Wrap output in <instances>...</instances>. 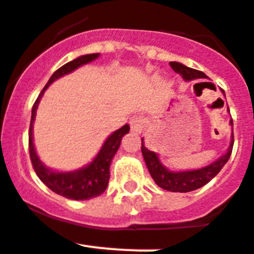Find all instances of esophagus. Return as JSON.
I'll use <instances>...</instances> for the list:
<instances>
[{"label": "esophagus", "mask_w": 254, "mask_h": 254, "mask_svg": "<svg viewBox=\"0 0 254 254\" xmlns=\"http://www.w3.org/2000/svg\"><path fill=\"white\" fill-rule=\"evenodd\" d=\"M130 127H131V131L135 134H140L143 131V127H144V119L140 118V116H135L130 120Z\"/></svg>", "instance_id": "1"}]
</instances>
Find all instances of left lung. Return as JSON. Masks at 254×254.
I'll list each match as a JSON object with an SVG mask.
<instances>
[{"label": "left lung", "instance_id": "left-lung-1", "mask_svg": "<svg viewBox=\"0 0 254 254\" xmlns=\"http://www.w3.org/2000/svg\"><path fill=\"white\" fill-rule=\"evenodd\" d=\"M170 66L173 67V70L178 74L183 76V79L187 81L194 80V79H206L207 75L204 72L199 71V70L191 69L188 66L183 65L180 63H170ZM230 124L233 125V120L230 121ZM234 145V135L231 134L230 145H229L228 152L221 156L217 161L212 162L211 165L206 167L198 170H189V171H170L169 169L161 164L158 154L154 152L149 151L144 147L142 138V154L144 157L145 165L148 167L149 174H151L152 179L154 183L161 187L162 189H166L169 191H180V193H187V191L195 190V189L202 188L203 185L215 178L217 174L221 171L225 164L228 162L230 158L231 151H233Z\"/></svg>", "mask_w": 254, "mask_h": 254}]
</instances>
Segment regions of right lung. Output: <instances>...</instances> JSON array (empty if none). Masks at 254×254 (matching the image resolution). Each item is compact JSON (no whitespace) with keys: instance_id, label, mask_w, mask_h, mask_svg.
I'll return each mask as SVG.
<instances>
[{"instance_id":"add662e5","label":"right lung","mask_w":254,"mask_h":254,"mask_svg":"<svg viewBox=\"0 0 254 254\" xmlns=\"http://www.w3.org/2000/svg\"><path fill=\"white\" fill-rule=\"evenodd\" d=\"M98 56H100V54L84 55V56L78 57V59H75V60L61 66L60 69L56 70L52 74V76L50 78L46 87L42 89L41 94L38 96L32 109V120H30L29 127V154L35 174L38 175L39 179L45 183L51 190L60 194L63 197L69 198V199H90V198L98 197V195H101L106 190L110 180V165H111V161L114 158L115 153L118 152L119 147H120L123 136L129 133V125H124L123 127L114 131L106 139L101 151L98 152L96 158L89 165H87L85 167H81L79 170H75V171L59 173V171H54V170L46 167L43 162L39 160L38 156H37L34 144H33V123H34L35 112H37V109H38L39 101H41L42 96H43L45 90L48 88V85L52 84L56 79L74 71L75 69H78L79 66L85 65V64L90 63V61L96 60Z\"/></svg>"}]
</instances>
